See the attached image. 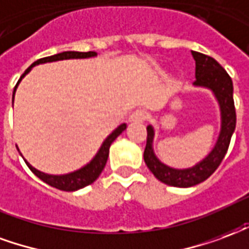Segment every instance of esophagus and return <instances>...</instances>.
<instances>
[{"mask_svg": "<svg viewBox=\"0 0 249 249\" xmlns=\"http://www.w3.org/2000/svg\"><path fill=\"white\" fill-rule=\"evenodd\" d=\"M144 121H146V112L143 110H135L128 118L130 123H143Z\"/></svg>", "mask_w": 249, "mask_h": 249, "instance_id": "esophagus-1", "label": "esophagus"}]
</instances>
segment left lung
<instances>
[{
    "label": "left lung",
    "mask_w": 249,
    "mask_h": 249,
    "mask_svg": "<svg viewBox=\"0 0 249 249\" xmlns=\"http://www.w3.org/2000/svg\"><path fill=\"white\" fill-rule=\"evenodd\" d=\"M195 59V77L194 86L204 87L213 92L220 107V132L211 152L203 160L190 168H172L162 163L154 152V127L147 126V143L144 148V162L158 180L174 187L196 186L211 177L224 159L230 147L231 137L236 127V111L233 103V85L231 77L212 57L197 52H191Z\"/></svg>",
    "instance_id": "1"
}]
</instances>
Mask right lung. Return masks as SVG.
I'll return each instance as SVG.
<instances>
[{"label":"right lung","mask_w":249,"mask_h":249,"mask_svg":"<svg viewBox=\"0 0 249 249\" xmlns=\"http://www.w3.org/2000/svg\"><path fill=\"white\" fill-rule=\"evenodd\" d=\"M97 53L95 52H87V53H81V52H63L55 55H50V57H45L38 59L34 63H32L30 66L25 70L19 81L17 82L16 87H14V91H13V102H14V94L17 90L18 85L22 81V78L28 74L32 67L41 65V63H48V62H55V61H63V59H81V58H91L95 57ZM126 123H122L121 126H118L114 131L108 135V137L103 141L102 146L99 147V150L95 154V157L92 158L90 162L87 163L86 166H83L82 168H79L77 171L69 172V174H63V175H50V174H45V172L39 171L37 168L28 163V160H25V163L28 164V167L32 170L34 175H37L41 180L45 183H48L49 186L55 187L58 190H62V191H77L81 190L83 187L91 184L98 179V177L101 175V172L103 171V168L106 166L107 158H108V151H110V146L111 143L117 139L124 130H126ZM18 150V147H17ZM19 151V150H18Z\"/></svg>","instance_id":"obj_1"}]
</instances>
